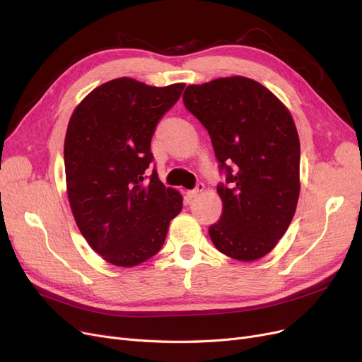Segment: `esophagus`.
Masks as SVG:
<instances>
[{
	"mask_svg": "<svg viewBox=\"0 0 362 362\" xmlns=\"http://www.w3.org/2000/svg\"><path fill=\"white\" fill-rule=\"evenodd\" d=\"M204 189H205L204 183H197V186L194 189H191V191H187V197L189 198H195V197H198L204 191Z\"/></svg>",
	"mask_w": 362,
	"mask_h": 362,
	"instance_id": "34e87169",
	"label": "esophagus"
}]
</instances>
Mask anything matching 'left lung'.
<instances>
[{
	"label": "left lung",
	"mask_w": 362,
	"mask_h": 362,
	"mask_svg": "<svg viewBox=\"0 0 362 362\" xmlns=\"http://www.w3.org/2000/svg\"><path fill=\"white\" fill-rule=\"evenodd\" d=\"M183 104L208 130L224 175L220 220L208 233L239 261L269 254L286 233L299 197L300 148L288 108L261 83L233 76L187 86Z\"/></svg>",
	"instance_id": "obj_1"
}]
</instances>
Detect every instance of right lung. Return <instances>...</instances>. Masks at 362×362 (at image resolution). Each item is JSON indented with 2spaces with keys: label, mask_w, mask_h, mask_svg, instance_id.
I'll list each match as a JSON object with an SVG mask.
<instances>
[{
  "label": "right lung",
  "mask_w": 362,
  "mask_h": 362,
  "mask_svg": "<svg viewBox=\"0 0 362 362\" xmlns=\"http://www.w3.org/2000/svg\"><path fill=\"white\" fill-rule=\"evenodd\" d=\"M185 83L148 86L130 78L110 81L78 105L64 141L67 195L81 233L95 252L119 267L154 257L182 195L152 170L151 139Z\"/></svg>",
  "instance_id": "1"
}]
</instances>
